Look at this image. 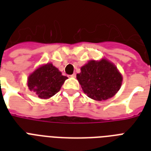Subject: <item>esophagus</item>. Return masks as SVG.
<instances>
[{
  "instance_id": "esophagus-1",
  "label": "esophagus",
  "mask_w": 151,
  "mask_h": 151,
  "mask_svg": "<svg viewBox=\"0 0 151 151\" xmlns=\"http://www.w3.org/2000/svg\"><path fill=\"white\" fill-rule=\"evenodd\" d=\"M70 77H71V78H75L76 74H75V73H73V74H72V75H71Z\"/></svg>"
}]
</instances>
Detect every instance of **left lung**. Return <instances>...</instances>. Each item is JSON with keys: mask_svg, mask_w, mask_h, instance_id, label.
Masks as SVG:
<instances>
[{"mask_svg": "<svg viewBox=\"0 0 151 151\" xmlns=\"http://www.w3.org/2000/svg\"><path fill=\"white\" fill-rule=\"evenodd\" d=\"M77 79L85 94L98 101L114 96L122 83V76L116 66L105 59L88 62L81 68Z\"/></svg>", "mask_w": 151, "mask_h": 151, "instance_id": "8db88e82", "label": "left lung"}]
</instances>
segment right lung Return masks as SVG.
Returning <instances> with one entry per match:
<instances>
[{
	"instance_id": "1",
	"label": "right lung",
	"mask_w": 151,
	"mask_h": 151,
	"mask_svg": "<svg viewBox=\"0 0 151 151\" xmlns=\"http://www.w3.org/2000/svg\"><path fill=\"white\" fill-rule=\"evenodd\" d=\"M67 77L52 63H47L35 70L28 78L27 85L30 91H34L41 99H48L53 96L61 88Z\"/></svg>"
}]
</instances>
